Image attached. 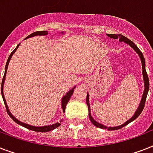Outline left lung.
<instances>
[{
  "instance_id": "obj_1",
  "label": "left lung",
  "mask_w": 153,
  "mask_h": 153,
  "mask_svg": "<svg viewBox=\"0 0 153 153\" xmlns=\"http://www.w3.org/2000/svg\"><path fill=\"white\" fill-rule=\"evenodd\" d=\"M107 36L111 39H119L120 42H125L126 43L129 44V46L133 47L134 49V51H136L137 53H138V55L140 56V60H141V63H142V69H143V76H144V80H145V91H144V94H143L142 99H141V102L140 103V106H139L138 109L137 111H136V113L134 114V115L129 120H128L126 123H125L123 125H121L119 126H115V127H107L105 126L102 125V124H100V123H97L96 121H95L92 118L91 115V110H90V104H89V96L88 94L87 95V98H86V102L87 105H88V116L89 118H90V121L91 122V123L93 124L94 126H96V127H99V128H101V129H107L108 130H116V129H121V128H123V127L126 126V125H128L129 123H130L131 122H133L134 120H135L137 117L140 114V113L142 112L143 109H144V107H145V101H146V98H147V95H148V91H149V76H148V74L146 73V70H145V58H144V56H143V53H141V51L139 50V48L134 43V42H132L131 40H129V39H127L126 37H125L124 35H122L120 34H107Z\"/></svg>"
}]
</instances>
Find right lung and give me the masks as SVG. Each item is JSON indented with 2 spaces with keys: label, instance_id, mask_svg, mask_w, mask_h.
I'll return each mask as SVG.
<instances>
[{
  "label": "right lung",
  "instance_id": "add662e5",
  "mask_svg": "<svg viewBox=\"0 0 153 153\" xmlns=\"http://www.w3.org/2000/svg\"><path fill=\"white\" fill-rule=\"evenodd\" d=\"M48 34V31H46V30H41V31H35V32L32 33V34H30V35H29L27 36V37L26 38V39H27V38H30V37H33V36H35V35H46ZM19 44L18 45V46L15 48L14 51L11 53V54L9 55V57H8V61H7V63H6V65H5V71H4V75L3 76V79H2V83H1V95H2V98H3V100H4V105H5V107H6V111H7V113H8V114L9 116H10L11 118H13V120H14V122H16V123H17V124H19V125L25 127V128H27V129H30V130H34V131H36V132H49V131H51V130H53V129H56L57 127L59 126L61 124L58 123H55V124H53V125H50V126H30V125H27V124H25V123H21V122H19V121H18L16 118H14L13 115H12V114L10 113V111H9V110L8 109V106H7V104H6V101L5 100H4V94H3V85H4V80H5V75H6V72H7V69H8V63H9V61H10L11 57H12V56H13V53L16 52V51L17 50V48L19 47ZM74 88H75V87L73 88V89H71L70 91L68 92V93L65 95V96L63 97V99H62V109H63V112H65V107H66L67 103H68V102H69V100H70L71 96H72V95L73 94V91H74Z\"/></svg>",
  "mask_w": 153,
  "mask_h": 153
}]
</instances>
